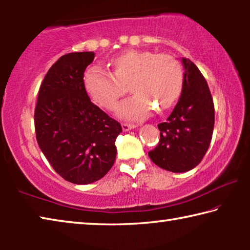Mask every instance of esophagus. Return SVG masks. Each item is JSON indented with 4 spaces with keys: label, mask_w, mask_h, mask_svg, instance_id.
<instances>
[{
    "label": "esophagus",
    "mask_w": 250,
    "mask_h": 250,
    "mask_svg": "<svg viewBox=\"0 0 250 250\" xmlns=\"http://www.w3.org/2000/svg\"><path fill=\"white\" fill-rule=\"evenodd\" d=\"M121 126H122V130H124V131H129V130H131V129H134L135 126H137V125H132V124H122Z\"/></svg>",
    "instance_id": "esophagus-1"
}]
</instances>
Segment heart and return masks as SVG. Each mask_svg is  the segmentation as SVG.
<instances>
[{
  "instance_id": "b5f03b06",
  "label": "heart",
  "mask_w": 250,
  "mask_h": 250,
  "mask_svg": "<svg viewBox=\"0 0 250 250\" xmlns=\"http://www.w3.org/2000/svg\"><path fill=\"white\" fill-rule=\"evenodd\" d=\"M111 65L112 74L98 66L90 67L84 73L83 84L91 99L105 109L116 104L129 84L133 95L115 109L122 119H142L152 109L166 111L183 89V68L171 55L128 50L113 58Z\"/></svg>"
}]
</instances>
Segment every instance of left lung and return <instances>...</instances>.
Listing matches in <instances>:
<instances>
[{"instance_id": "obj_1", "label": "left lung", "mask_w": 250, "mask_h": 250, "mask_svg": "<svg viewBox=\"0 0 250 250\" xmlns=\"http://www.w3.org/2000/svg\"><path fill=\"white\" fill-rule=\"evenodd\" d=\"M183 89L166 122L158 125L160 141L149 152L153 163L167 171L192 170L208 150L214 130L215 112L208 84L196 65L182 58Z\"/></svg>"}]
</instances>
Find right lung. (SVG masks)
<instances>
[{"mask_svg":"<svg viewBox=\"0 0 250 250\" xmlns=\"http://www.w3.org/2000/svg\"><path fill=\"white\" fill-rule=\"evenodd\" d=\"M95 53H69L50 67L34 113L36 140L50 166L74 184L100 180L116 160L121 125L91 103L83 73Z\"/></svg>","mask_w":250,"mask_h":250,"instance_id":"right-lung-1","label":"right lung"}]
</instances>
